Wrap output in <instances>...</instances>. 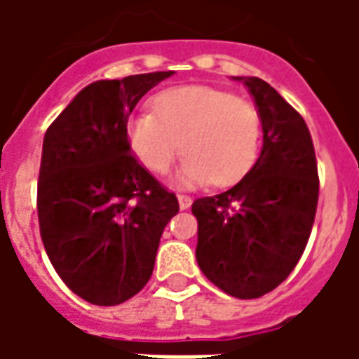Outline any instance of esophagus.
<instances>
[{
    "label": "esophagus",
    "instance_id": "1",
    "mask_svg": "<svg viewBox=\"0 0 359 359\" xmlns=\"http://www.w3.org/2000/svg\"><path fill=\"white\" fill-rule=\"evenodd\" d=\"M190 205H192V198H190V196L179 194V208H180V210H188Z\"/></svg>",
    "mask_w": 359,
    "mask_h": 359
}]
</instances>
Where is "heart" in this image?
<instances>
[{"label":"heart","mask_w":359,"mask_h":359,"mask_svg":"<svg viewBox=\"0 0 359 359\" xmlns=\"http://www.w3.org/2000/svg\"><path fill=\"white\" fill-rule=\"evenodd\" d=\"M154 113L126 123V140L148 171L161 175L184 154L172 182L180 188L233 187L254 167L262 118L250 102L210 86L165 90L151 102Z\"/></svg>","instance_id":"obj_1"}]
</instances>
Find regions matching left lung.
I'll use <instances>...</instances> for the list:
<instances>
[{
    "mask_svg": "<svg viewBox=\"0 0 359 359\" xmlns=\"http://www.w3.org/2000/svg\"><path fill=\"white\" fill-rule=\"evenodd\" d=\"M244 81L262 118L264 148L244 179L198 198L196 259L223 292L250 300L285 280L308 244L319 198L316 149L306 121L257 76Z\"/></svg>",
    "mask_w": 359,
    "mask_h": 359,
    "instance_id": "obj_1",
    "label": "left lung"
}]
</instances>
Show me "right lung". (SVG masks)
<instances>
[{
	"instance_id": "1",
	"label": "right lung",
	"mask_w": 359,
	"mask_h": 359,
	"mask_svg": "<svg viewBox=\"0 0 359 359\" xmlns=\"http://www.w3.org/2000/svg\"><path fill=\"white\" fill-rule=\"evenodd\" d=\"M175 71L97 81L82 88L43 136L38 221L53 269L82 300L117 306L154 273L159 238L179 200L126 140L146 92Z\"/></svg>"
}]
</instances>
